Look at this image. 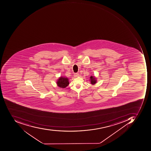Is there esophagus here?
Here are the masks:
<instances>
[{
    "label": "esophagus",
    "instance_id": "1",
    "mask_svg": "<svg viewBox=\"0 0 151 151\" xmlns=\"http://www.w3.org/2000/svg\"><path fill=\"white\" fill-rule=\"evenodd\" d=\"M74 76L75 77H78V76H79V73H75L74 74Z\"/></svg>",
    "mask_w": 151,
    "mask_h": 151
}]
</instances>
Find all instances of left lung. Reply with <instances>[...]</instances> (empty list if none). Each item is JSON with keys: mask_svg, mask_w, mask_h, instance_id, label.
<instances>
[{"mask_svg": "<svg viewBox=\"0 0 151 151\" xmlns=\"http://www.w3.org/2000/svg\"><path fill=\"white\" fill-rule=\"evenodd\" d=\"M96 78L94 76H91L90 78V81L91 82V84H95L96 83H97V80Z\"/></svg>", "mask_w": 151, "mask_h": 151, "instance_id": "8db88e82", "label": "left lung"}]
</instances>
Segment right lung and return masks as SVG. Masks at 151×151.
Instances as JSON below:
<instances>
[{
  "label": "right lung",
  "instance_id": "add662e5",
  "mask_svg": "<svg viewBox=\"0 0 151 151\" xmlns=\"http://www.w3.org/2000/svg\"><path fill=\"white\" fill-rule=\"evenodd\" d=\"M57 84L59 88H64L67 87L69 84L68 79L66 77H60L58 80Z\"/></svg>",
  "mask_w": 151,
  "mask_h": 151
}]
</instances>
